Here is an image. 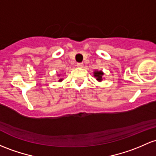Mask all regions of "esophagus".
<instances>
[{
	"label": "esophagus",
	"mask_w": 156,
	"mask_h": 156,
	"mask_svg": "<svg viewBox=\"0 0 156 156\" xmlns=\"http://www.w3.org/2000/svg\"><path fill=\"white\" fill-rule=\"evenodd\" d=\"M83 63H77V66H78V67H83Z\"/></svg>",
	"instance_id": "esophagus-1"
}]
</instances>
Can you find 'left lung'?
I'll return each instance as SVG.
<instances>
[{
    "instance_id": "obj_1",
    "label": "left lung",
    "mask_w": 156,
    "mask_h": 156,
    "mask_svg": "<svg viewBox=\"0 0 156 156\" xmlns=\"http://www.w3.org/2000/svg\"><path fill=\"white\" fill-rule=\"evenodd\" d=\"M104 75V73L101 71H95L94 72V76L96 77V79L98 81H101L102 80V75Z\"/></svg>"
}]
</instances>
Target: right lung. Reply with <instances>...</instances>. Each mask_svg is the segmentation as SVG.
Wrapping results in <instances>:
<instances>
[{
	"label": "right lung",
	"instance_id": "1",
	"mask_svg": "<svg viewBox=\"0 0 156 156\" xmlns=\"http://www.w3.org/2000/svg\"><path fill=\"white\" fill-rule=\"evenodd\" d=\"M59 81H62V79H60V80H59Z\"/></svg>",
	"mask_w": 156,
	"mask_h": 156
}]
</instances>
